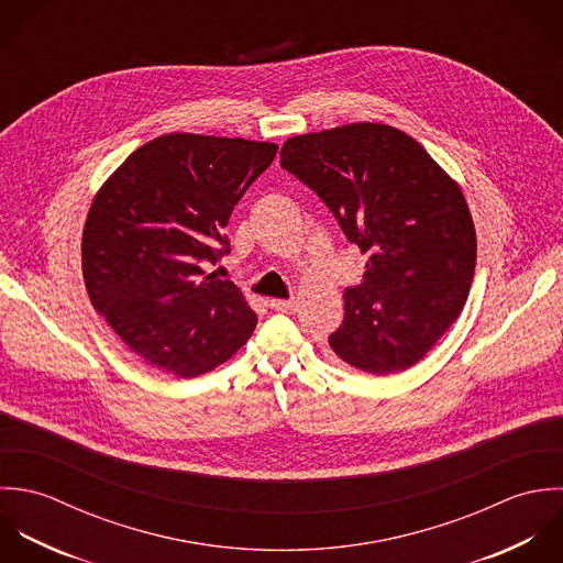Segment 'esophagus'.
Here are the masks:
<instances>
[{
	"label": "esophagus",
	"mask_w": 563,
	"mask_h": 563,
	"mask_svg": "<svg viewBox=\"0 0 563 563\" xmlns=\"http://www.w3.org/2000/svg\"><path fill=\"white\" fill-rule=\"evenodd\" d=\"M269 305H272V309L283 311V313H296L298 311V302L296 300H280V298H276Z\"/></svg>",
	"instance_id": "obj_1"
}]
</instances>
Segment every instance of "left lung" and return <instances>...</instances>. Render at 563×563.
<instances>
[{
  "label": "left lung",
  "instance_id": "1",
  "mask_svg": "<svg viewBox=\"0 0 563 563\" xmlns=\"http://www.w3.org/2000/svg\"><path fill=\"white\" fill-rule=\"evenodd\" d=\"M280 165L367 254L331 350L367 374L409 369L459 318L474 278L476 230L459 183L407 132L372 121L291 136Z\"/></svg>",
  "mask_w": 563,
  "mask_h": 563
}]
</instances>
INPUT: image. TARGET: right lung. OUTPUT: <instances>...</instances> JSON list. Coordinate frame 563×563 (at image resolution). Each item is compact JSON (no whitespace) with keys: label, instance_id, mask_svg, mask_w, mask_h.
Wrapping results in <instances>:
<instances>
[{"label":"right lung","instance_id":"right-lung-1","mask_svg":"<svg viewBox=\"0 0 563 563\" xmlns=\"http://www.w3.org/2000/svg\"><path fill=\"white\" fill-rule=\"evenodd\" d=\"M276 150L172 132L134 150L96 194L82 230L85 285L143 363L194 378L252 335L256 313L243 291L202 263L228 252V218Z\"/></svg>","mask_w":563,"mask_h":563}]
</instances>
